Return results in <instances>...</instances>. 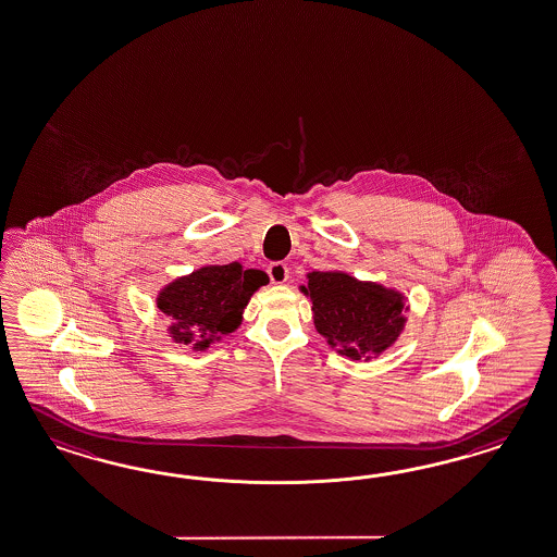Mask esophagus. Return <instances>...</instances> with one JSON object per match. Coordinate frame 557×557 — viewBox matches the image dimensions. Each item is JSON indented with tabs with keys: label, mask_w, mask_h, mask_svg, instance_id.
<instances>
[{
	"label": "esophagus",
	"mask_w": 557,
	"mask_h": 557,
	"mask_svg": "<svg viewBox=\"0 0 557 557\" xmlns=\"http://www.w3.org/2000/svg\"><path fill=\"white\" fill-rule=\"evenodd\" d=\"M268 275H270L272 284H284L285 280L289 277V268L285 265L284 261H273L268 265Z\"/></svg>",
	"instance_id": "1"
}]
</instances>
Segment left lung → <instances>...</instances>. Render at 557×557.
Returning a JSON list of instances; mask_svg holds the SVG:
<instances>
[{
  "mask_svg": "<svg viewBox=\"0 0 557 557\" xmlns=\"http://www.w3.org/2000/svg\"><path fill=\"white\" fill-rule=\"evenodd\" d=\"M301 292L312 299L313 324L339 354L360 360L384 352L405 326V298L348 273L312 272Z\"/></svg>",
  "mask_w": 557,
  "mask_h": 557,
  "instance_id": "obj_1",
  "label": "left lung"
}]
</instances>
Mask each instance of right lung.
Wrapping results in <instances>:
<instances>
[{
	"label": "right lung",
	"mask_w": 557,
	"mask_h": 557,
	"mask_svg": "<svg viewBox=\"0 0 557 557\" xmlns=\"http://www.w3.org/2000/svg\"><path fill=\"white\" fill-rule=\"evenodd\" d=\"M270 282L259 270H244L237 261L207 265L166 285L157 298L159 310L171 318V336L205 350L213 339L242 324V312L253 292Z\"/></svg>",
	"instance_id": "obj_1"
}]
</instances>
